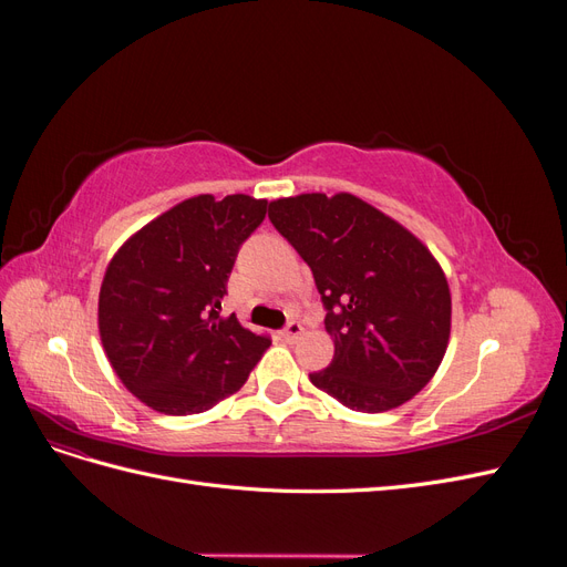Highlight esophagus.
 Instances as JSON below:
<instances>
[{"mask_svg": "<svg viewBox=\"0 0 567 567\" xmlns=\"http://www.w3.org/2000/svg\"><path fill=\"white\" fill-rule=\"evenodd\" d=\"M300 336H302V323L300 321H288L286 329L281 331V338L286 342H296Z\"/></svg>", "mask_w": 567, "mask_h": 567, "instance_id": "1", "label": "esophagus"}]
</instances>
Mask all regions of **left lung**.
<instances>
[{"instance_id": "obj_1", "label": "left lung", "mask_w": 567, "mask_h": 567, "mask_svg": "<svg viewBox=\"0 0 567 567\" xmlns=\"http://www.w3.org/2000/svg\"><path fill=\"white\" fill-rule=\"evenodd\" d=\"M269 219L310 265L336 346L310 381L364 414L409 402L435 375L452 329L450 286L431 250L352 194L279 198Z\"/></svg>"}]
</instances>
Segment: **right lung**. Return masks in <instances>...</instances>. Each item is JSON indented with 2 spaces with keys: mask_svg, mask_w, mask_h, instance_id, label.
Segmentation results:
<instances>
[{
  "mask_svg": "<svg viewBox=\"0 0 567 567\" xmlns=\"http://www.w3.org/2000/svg\"><path fill=\"white\" fill-rule=\"evenodd\" d=\"M267 200L203 194L120 246L99 293V333L117 379L169 416L200 414L241 388L269 336L221 317L238 248Z\"/></svg>",
  "mask_w": 567,
  "mask_h": 567,
  "instance_id": "right-lung-1",
  "label": "right lung"
}]
</instances>
